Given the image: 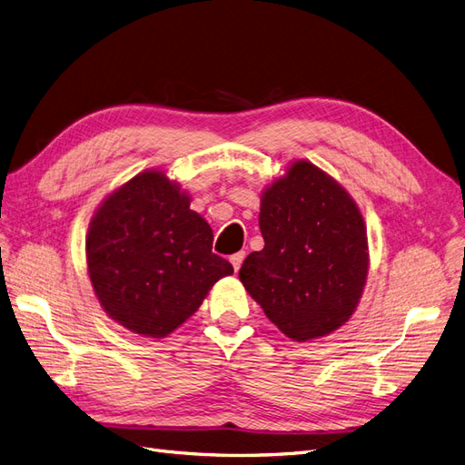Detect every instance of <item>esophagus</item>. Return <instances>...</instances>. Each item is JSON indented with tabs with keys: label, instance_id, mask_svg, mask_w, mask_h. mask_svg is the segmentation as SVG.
Segmentation results:
<instances>
[{
	"label": "esophagus",
	"instance_id": "esophagus-1",
	"mask_svg": "<svg viewBox=\"0 0 465 465\" xmlns=\"http://www.w3.org/2000/svg\"><path fill=\"white\" fill-rule=\"evenodd\" d=\"M244 252H236V254H232L231 256V263H232V267H234V272H238L241 270V265H242V262H244Z\"/></svg>",
	"mask_w": 465,
	"mask_h": 465
}]
</instances>
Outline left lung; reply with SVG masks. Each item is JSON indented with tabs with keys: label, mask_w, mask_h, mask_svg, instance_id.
Here are the masks:
<instances>
[{
	"label": "left lung",
	"mask_w": 465,
	"mask_h": 465,
	"mask_svg": "<svg viewBox=\"0 0 465 465\" xmlns=\"http://www.w3.org/2000/svg\"><path fill=\"white\" fill-rule=\"evenodd\" d=\"M263 250L241 267L242 285L294 341L328 335L351 318L369 272L364 221L349 193L297 161L260 207Z\"/></svg>",
	"instance_id": "left-lung-1"
}]
</instances>
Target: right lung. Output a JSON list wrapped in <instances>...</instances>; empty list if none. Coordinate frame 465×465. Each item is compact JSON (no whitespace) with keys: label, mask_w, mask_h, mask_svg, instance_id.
Returning a JSON list of instances; mask_svg holds the SVG:
<instances>
[{"label":"right lung","mask_w":465,"mask_h":465,"mask_svg":"<svg viewBox=\"0 0 465 465\" xmlns=\"http://www.w3.org/2000/svg\"><path fill=\"white\" fill-rule=\"evenodd\" d=\"M213 231L163 173L108 195L87 234L91 283L110 318L147 337L186 322L232 265L213 254Z\"/></svg>","instance_id":"right-lung-1"}]
</instances>
